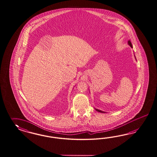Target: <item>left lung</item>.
Segmentation results:
<instances>
[{"mask_svg": "<svg viewBox=\"0 0 157 157\" xmlns=\"http://www.w3.org/2000/svg\"><path fill=\"white\" fill-rule=\"evenodd\" d=\"M128 44L132 48H133V47H132V44H131V42L130 40H128ZM135 59H136V57H135ZM95 109L96 110L97 112H101V113H105V112H103V111H102V110H101L98 109H96V108H95Z\"/></svg>", "mask_w": 157, "mask_h": 157, "instance_id": "8db88e82", "label": "left lung"}]
</instances>
